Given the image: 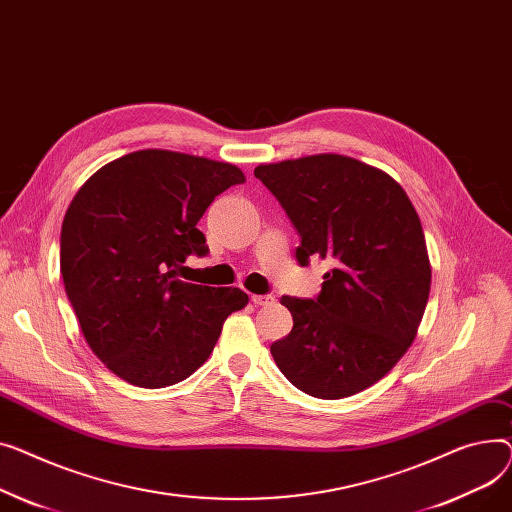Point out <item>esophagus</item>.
Instances as JSON below:
<instances>
[{
	"label": "esophagus",
	"instance_id": "34e87169",
	"mask_svg": "<svg viewBox=\"0 0 512 512\" xmlns=\"http://www.w3.org/2000/svg\"><path fill=\"white\" fill-rule=\"evenodd\" d=\"M254 306H273L275 297L273 295H252Z\"/></svg>",
	"mask_w": 512,
	"mask_h": 512
}]
</instances>
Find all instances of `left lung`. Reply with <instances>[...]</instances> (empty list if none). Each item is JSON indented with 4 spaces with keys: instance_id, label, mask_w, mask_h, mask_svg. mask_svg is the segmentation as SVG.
<instances>
[{
    "instance_id": "8db88e82",
    "label": "left lung",
    "mask_w": 512,
    "mask_h": 512,
    "mask_svg": "<svg viewBox=\"0 0 512 512\" xmlns=\"http://www.w3.org/2000/svg\"><path fill=\"white\" fill-rule=\"evenodd\" d=\"M254 175L302 239L297 262H333L316 299L281 297L293 328L270 353L306 395L351 397L399 362L422 322L432 283L422 223L393 177L351 157L281 161Z\"/></svg>"
}]
</instances>
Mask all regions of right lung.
<instances>
[{
    "mask_svg": "<svg viewBox=\"0 0 512 512\" xmlns=\"http://www.w3.org/2000/svg\"><path fill=\"white\" fill-rule=\"evenodd\" d=\"M235 165L171 150H138L101 167L74 196L59 264L82 335L119 378L163 388L188 378L213 351L225 318L248 304L237 287L179 279L206 256L196 227Z\"/></svg>",
    "mask_w": 512,
    "mask_h": 512,
    "instance_id": "right-lung-1",
    "label": "right lung"
}]
</instances>
